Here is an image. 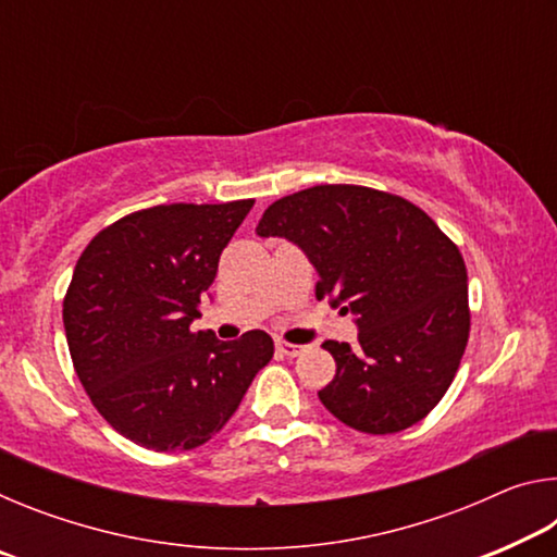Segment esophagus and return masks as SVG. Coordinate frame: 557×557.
<instances>
[{"label":"esophagus","instance_id":"34e87169","mask_svg":"<svg viewBox=\"0 0 557 557\" xmlns=\"http://www.w3.org/2000/svg\"><path fill=\"white\" fill-rule=\"evenodd\" d=\"M277 351L282 356H299L301 351H305V346H297V344H289V342H277Z\"/></svg>","mask_w":557,"mask_h":557}]
</instances>
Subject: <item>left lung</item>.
Here are the masks:
<instances>
[{
  "label": "left lung",
  "mask_w": 557,
  "mask_h": 557,
  "mask_svg": "<svg viewBox=\"0 0 557 557\" xmlns=\"http://www.w3.org/2000/svg\"><path fill=\"white\" fill-rule=\"evenodd\" d=\"M256 231L301 248L319 272L317 299L356 317V346L322 344L336 361L324 408L369 435L425 418L469 338L467 268L437 223L400 196L322 184L272 203Z\"/></svg>",
  "instance_id": "8db88e82"
}]
</instances>
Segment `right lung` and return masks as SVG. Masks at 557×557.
<instances>
[{
  "mask_svg": "<svg viewBox=\"0 0 557 557\" xmlns=\"http://www.w3.org/2000/svg\"><path fill=\"white\" fill-rule=\"evenodd\" d=\"M252 203L135 211L102 228L75 262L63 299L73 369L102 418L139 447L184 451L209 442L275 354L260 329L235 342L191 332Z\"/></svg>",
  "mask_w": 557,
  "mask_h": 557,
  "instance_id": "obj_1",
  "label": "right lung"
}]
</instances>
